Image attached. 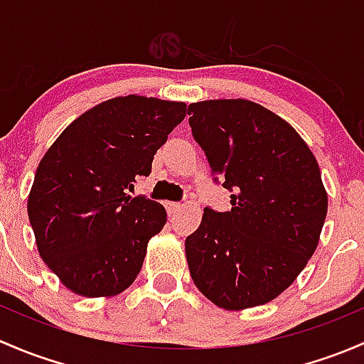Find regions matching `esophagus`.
<instances>
[{
  "instance_id": "obj_1",
  "label": "esophagus",
  "mask_w": 364,
  "mask_h": 364,
  "mask_svg": "<svg viewBox=\"0 0 364 364\" xmlns=\"http://www.w3.org/2000/svg\"><path fill=\"white\" fill-rule=\"evenodd\" d=\"M181 207H182V205L177 203V201H168V203H166L168 215H173V213H177L178 210H181Z\"/></svg>"
}]
</instances>
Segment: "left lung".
<instances>
[{"mask_svg":"<svg viewBox=\"0 0 364 364\" xmlns=\"http://www.w3.org/2000/svg\"><path fill=\"white\" fill-rule=\"evenodd\" d=\"M187 114L213 182L231 193L230 212L207 207L186 238L191 277L217 306L264 305L319 243L328 212L319 164L293 126L252 101H201Z\"/></svg>","mask_w":364,"mask_h":364,"instance_id":"1","label":"left lung"}]
</instances>
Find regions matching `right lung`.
Segmentation results:
<instances>
[{"label": "right lung", "instance_id": "1", "mask_svg": "<svg viewBox=\"0 0 364 364\" xmlns=\"http://www.w3.org/2000/svg\"><path fill=\"white\" fill-rule=\"evenodd\" d=\"M186 103L144 96L108 100L59 134L36 170L28 215L42 259L73 293L115 296L140 273L166 210L127 196L183 121Z\"/></svg>", "mask_w": 364, "mask_h": 364}]
</instances>
